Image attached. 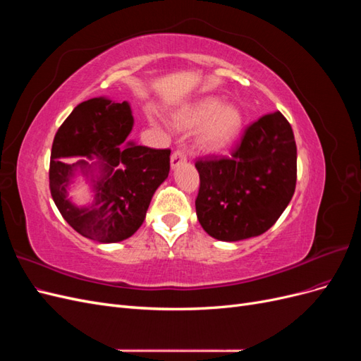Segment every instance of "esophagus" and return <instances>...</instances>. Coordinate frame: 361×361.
I'll return each instance as SVG.
<instances>
[{
    "label": "esophagus",
    "mask_w": 361,
    "mask_h": 361,
    "mask_svg": "<svg viewBox=\"0 0 361 361\" xmlns=\"http://www.w3.org/2000/svg\"><path fill=\"white\" fill-rule=\"evenodd\" d=\"M185 161H187V154H185V152L180 150V149H176V150H174L173 154H171V159H170L171 169L180 166V164H183Z\"/></svg>",
    "instance_id": "obj_1"
}]
</instances>
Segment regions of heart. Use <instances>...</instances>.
Masks as SVG:
<instances>
[{"label": "heart", "instance_id": "1", "mask_svg": "<svg viewBox=\"0 0 361 361\" xmlns=\"http://www.w3.org/2000/svg\"><path fill=\"white\" fill-rule=\"evenodd\" d=\"M243 113L233 104H223L220 97L206 96L182 106L173 117V126L180 130L200 128L197 145L204 152H218L239 134L243 128Z\"/></svg>", "mask_w": 361, "mask_h": 361}]
</instances>
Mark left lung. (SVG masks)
Listing matches in <instances>:
<instances>
[{
    "label": "left lung",
    "instance_id": "1",
    "mask_svg": "<svg viewBox=\"0 0 361 361\" xmlns=\"http://www.w3.org/2000/svg\"><path fill=\"white\" fill-rule=\"evenodd\" d=\"M199 223L227 243L265 233L286 209L297 183V145L280 111L251 123L231 158L195 162Z\"/></svg>",
    "mask_w": 361,
    "mask_h": 361
}]
</instances>
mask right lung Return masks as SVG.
I'll list each match as a JSON object with an SVG mask.
<instances>
[{"label": "right lung", "mask_w": 361, "mask_h": 361, "mask_svg": "<svg viewBox=\"0 0 361 361\" xmlns=\"http://www.w3.org/2000/svg\"><path fill=\"white\" fill-rule=\"evenodd\" d=\"M133 126L126 101L93 97L76 105L54 137L49 164L54 203L76 232L101 244L120 243L138 231L170 171V149L125 143ZM73 156L85 158L73 164L62 161ZM76 172L91 182L94 203L89 207H76L67 197Z\"/></svg>", "instance_id": "obj_1"}]
</instances>
